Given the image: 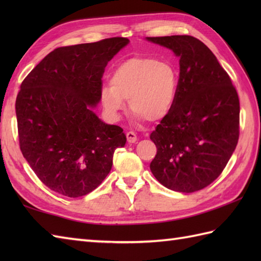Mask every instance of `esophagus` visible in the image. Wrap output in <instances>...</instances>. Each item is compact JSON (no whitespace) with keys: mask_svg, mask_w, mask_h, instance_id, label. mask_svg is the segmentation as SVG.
Masks as SVG:
<instances>
[{"mask_svg":"<svg viewBox=\"0 0 261 261\" xmlns=\"http://www.w3.org/2000/svg\"><path fill=\"white\" fill-rule=\"evenodd\" d=\"M126 140L129 143H135L137 141V135L132 131L126 132Z\"/></svg>","mask_w":261,"mask_h":261,"instance_id":"esophagus-1","label":"esophagus"}]
</instances>
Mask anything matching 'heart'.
Instances as JSON below:
<instances>
[{
    "label": "heart",
    "instance_id": "b5f03b06",
    "mask_svg": "<svg viewBox=\"0 0 261 261\" xmlns=\"http://www.w3.org/2000/svg\"><path fill=\"white\" fill-rule=\"evenodd\" d=\"M178 73L173 64L154 57H132L116 66L111 75V86L101 88V101L107 112L118 119L125 101L137 120H163L173 109Z\"/></svg>",
    "mask_w": 261,
    "mask_h": 261
}]
</instances>
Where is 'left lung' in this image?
I'll return each instance as SVG.
<instances>
[{
	"instance_id": "left-lung-1",
	"label": "left lung",
	"mask_w": 261,
	"mask_h": 261,
	"mask_svg": "<svg viewBox=\"0 0 261 261\" xmlns=\"http://www.w3.org/2000/svg\"><path fill=\"white\" fill-rule=\"evenodd\" d=\"M179 57L173 109L152 131L156 179L171 191L193 193L213 182L239 139L240 103L229 75L214 54L192 36L147 37Z\"/></svg>"
}]
</instances>
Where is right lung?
I'll list each match as a JSON object with an SVG mask.
<instances>
[{"label": "right lung", "mask_w": 261, "mask_h": 261, "mask_svg": "<svg viewBox=\"0 0 261 261\" xmlns=\"http://www.w3.org/2000/svg\"><path fill=\"white\" fill-rule=\"evenodd\" d=\"M127 38L60 47L48 54L21 84L16 96L22 154L38 178L64 196H84L101 184L126 137L93 109L101 101L108 63Z\"/></svg>", "instance_id": "add662e5"}]
</instances>
